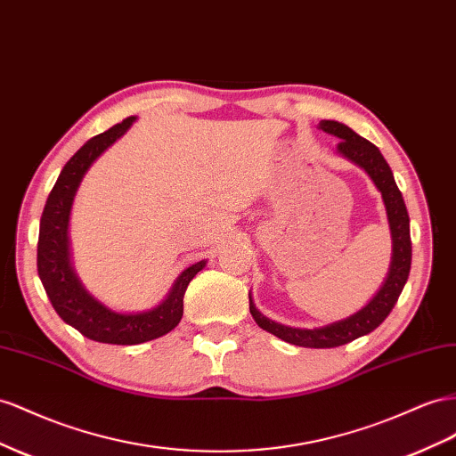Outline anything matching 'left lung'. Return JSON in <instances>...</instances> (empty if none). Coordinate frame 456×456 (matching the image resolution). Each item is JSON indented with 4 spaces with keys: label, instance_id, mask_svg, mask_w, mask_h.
Masks as SVG:
<instances>
[{
    "label": "left lung",
    "instance_id": "obj_1",
    "mask_svg": "<svg viewBox=\"0 0 456 456\" xmlns=\"http://www.w3.org/2000/svg\"><path fill=\"white\" fill-rule=\"evenodd\" d=\"M320 128L341 140L338 143V151L343 157H347L349 161L362 167L368 172V176L374 180L376 188L381 191V198H384V203L387 208V218H389V228H391V238H393V256H391V268H389L387 280L386 284L381 286V289L376 293V297L368 303L362 311L324 328L301 330V328H289L284 324H278L274 320H270L258 313L255 309L251 297H249V311L258 326L270 331V334H274L276 338L291 343V346L330 349V347L346 346V343L356 338L370 334L372 330H376L387 318V314L393 311V306H395L404 284H407V278L411 273L412 243H411L407 207H404L403 195L397 188L395 178H393V172L386 163L384 155L379 153L378 147L368 140L361 138L359 134H354L349 126L341 125V122H336V120H322L320 122Z\"/></svg>",
    "mask_w": 456,
    "mask_h": 456
}]
</instances>
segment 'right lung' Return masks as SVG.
Segmentation results:
<instances>
[{
	"instance_id": "add662e5",
	"label": "right lung",
	"mask_w": 456,
	"mask_h": 456,
	"mask_svg": "<svg viewBox=\"0 0 456 456\" xmlns=\"http://www.w3.org/2000/svg\"><path fill=\"white\" fill-rule=\"evenodd\" d=\"M134 120V117L125 118L120 125L86 142L70 157L45 201L38 238V274L55 313L88 339L113 346H138L175 330L183 314V293L193 276L205 266V261H200L183 270L161 305L136 314H120L107 309L82 288L72 273L67 228L78 183L95 159L113 145Z\"/></svg>"
}]
</instances>
